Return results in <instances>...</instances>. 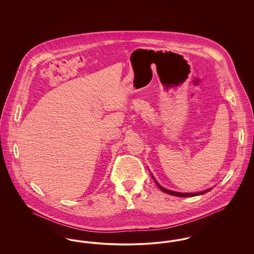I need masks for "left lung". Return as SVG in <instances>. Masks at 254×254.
<instances>
[{
    "mask_svg": "<svg viewBox=\"0 0 254 254\" xmlns=\"http://www.w3.org/2000/svg\"><path fill=\"white\" fill-rule=\"evenodd\" d=\"M152 176V175H151ZM152 178H153V180L155 182V184L157 185L158 188L162 190V191H164V192H166V193L169 194V195H173V196H178V197H193V196H197V195H201V194L205 193V192H208L209 190H211V189H208V190H204V191H200V192H194V193H183V192H177V191H173V190H167V189H165V188H163L162 186H160L159 184H158V182L154 179V177L152 176Z\"/></svg>",
    "mask_w": 254,
    "mask_h": 254,
    "instance_id": "left-lung-1",
    "label": "left lung"
}]
</instances>
